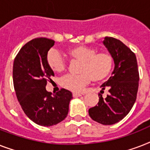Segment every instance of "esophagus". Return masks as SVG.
<instances>
[{"mask_svg":"<svg viewBox=\"0 0 150 150\" xmlns=\"http://www.w3.org/2000/svg\"><path fill=\"white\" fill-rule=\"evenodd\" d=\"M72 96H73V97H79V96H82V94L77 93H73Z\"/></svg>","mask_w":150,"mask_h":150,"instance_id":"1","label":"esophagus"}]
</instances>
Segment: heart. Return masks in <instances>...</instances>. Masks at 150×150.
<instances>
[{
  "label": "heart",
  "instance_id": "1",
  "mask_svg": "<svg viewBox=\"0 0 150 150\" xmlns=\"http://www.w3.org/2000/svg\"><path fill=\"white\" fill-rule=\"evenodd\" d=\"M68 53L71 58L81 61L80 74H68L61 79V86L68 90L81 93L92 79L100 82L111 73L114 57L108 52H97L93 47L79 45L70 48ZM47 62L50 69L57 73L64 71L67 67L65 59L55 49L48 51Z\"/></svg>",
  "mask_w": 150,
  "mask_h": 150
}]
</instances>
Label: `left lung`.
Returning <instances> with one entry per match:
<instances>
[{
	"instance_id": "1",
	"label": "left lung",
	"mask_w": 150,
	"mask_h": 150,
	"mask_svg": "<svg viewBox=\"0 0 150 150\" xmlns=\"http://www.w3.org/2000/svg\"><path fill=\"white\" fill-rule=\"evenodd\" d=\"M103 44L114 57V70L112 76L101 86L109 89V94L103 98L99 94L96 106L89 110L93 121L110 125L121 121L130 112L137 96L139 73L134 52L121 41L106 36Z\"/></svg>"
}]
</instances>
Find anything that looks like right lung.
<instances>
[{
    "mask_svg": "<svg viewBox=\"0 0 150 150\" xmlns=\"http://www.w3.org/2000/svg\"><path fill=\"white\" fill-rule=\"evenodd\" d=\"M54 45L53 40L39 37L25 43L13 64V83L17 99L30 120L41 126L54 125L65 118L72 93L61 89L52 96L46 86L54 71L47 62V54Z\"/></svg>",
    "mask_w": 150,
    "mask_h": 150,
    "instance_id": "obj_1",
    "label": "right lung"
}]
</instances>
